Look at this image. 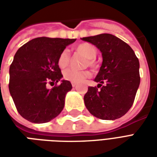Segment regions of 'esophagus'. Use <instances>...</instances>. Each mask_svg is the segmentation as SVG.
Returning <instances> with one entry per match:
<instances>
[{
    "instance_id": "1",
    "label": "esophagus",
    "mask_w": 157,
    "mask_h": 157,
    "mask_svg": "<svg viewBox=\"0 0 157 157\" xmlns=\"http://www.w3.org/2000/svg\"><path fill=\"white\" fill-rule=\"evenodd\" d=\"M71 84H72V86H73V87H75V86H76V84H75V83H74V82H72Z\"/></svg>"
}]
</instances>
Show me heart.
<instances>
[{"mask_svg": "<svg viewBox=\"0 0 157 157\" xmlns=\"http://www.w3.org/2000/svg\"><path fill=\"white\" fill-rule=\"evenodd\" d=\"M76 51L79 54L83 55L85 58L88 59V63L86 65H89L90 66H94L95 63L93 59L95 58L97 55V49L93 45L85 43L79 44L76 47ZM71 61V55L68 49H64L63 51L59 54L58 58V65L59 68L65 69L70 64ZM64 78L67 80L69 82H74V83H82L85 81L86 79L88 78L91 75V73L88 71H75L73 69H69L64 71Z\"/></svg>", "mask_w": 157, "mask_h": 157, "instance_id": "1", "label": "heart"}]
</instances>
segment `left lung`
Segmentation results:
<instances>
[{
  "label": "left lung",
  "mask_w": 157,
  "mask_h": 157,
  "mask_svg": "<svg viewBox=\"0 0 157 157\" xmlns=\"http://www.w3.org/2000/svg\"><path fill=\"white\" fill-rule=\"evenodd\" d=\"M102 53V63L94 81L98 88L89 86L84 102L91 114L100 119L121 118L133 105L140 86V62L131 47L118 37L102 33L81 39ZM105 83V86L102 84Z\"/></svg>",
  "instance_id": "left-lung-1"
}]
</instances>
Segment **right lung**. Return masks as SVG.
Segmentation results:
<instances>
[{
  "instance_id": "obj_1",
  "label": "right lung",
  "mask_w": 157,
  "mask_h": 157,
  "mask_svg": "<svg viewBox=\"0 0 157 157\" xmlns=\"http://www.w3.org/2000/svg\"><path fill=\"white\" fill-rule=\"evenodd\" d=\"M76 39L40 37L30 40L17 51L9 69V91L22 118L43 124L56 118L65 106L71 83L62 80L58 58ZM61 82L52 89L47 83Z\"/></svg>"
}]
</instances>
